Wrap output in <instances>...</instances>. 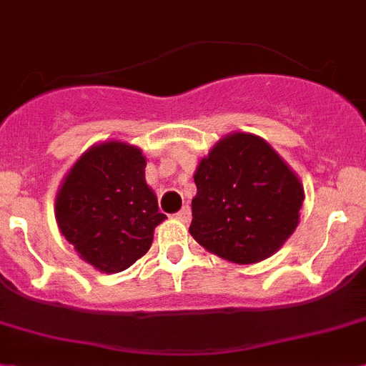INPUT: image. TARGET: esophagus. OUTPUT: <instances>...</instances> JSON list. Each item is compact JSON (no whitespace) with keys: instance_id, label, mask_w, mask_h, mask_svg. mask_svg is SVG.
Listing matches in <instances>:
<instances>
[{"instance_id":"34e87169","label":"esophagus","mask_w":366,"mask_h":366,"mask_svg":"<svg viewBox=\"0 0 366 366\" xmlns=\"http://www.w3.org/2000/svg\"><path fill=\"white\" fill-rule=\"evenodd\" d=\"M177 219L182 221V223H189V219H192V208L184 207L182 210L177 214Z\"/></svg>"}]
</instances>
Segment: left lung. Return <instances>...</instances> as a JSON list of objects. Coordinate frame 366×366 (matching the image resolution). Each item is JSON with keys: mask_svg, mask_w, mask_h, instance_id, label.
Returning a JSON list of instances; mask_svg holds the SVG:
<instances>
[{"mask_svg": "<svg viewBox=\"0 0 366 366\" xmlns=\"http://www.w3.org/2000/svg\"><path fill=\"white\" fill-rule=\"evenodd\" d=\"M189 234L234 264L277 253L300 223L305 192L290 165L262 137L232 132L199 162Z\"/></svg>", "mask_w": 366, "mask_h": 366, "instance_id": "1", "label": "left lung"}]
</instances>
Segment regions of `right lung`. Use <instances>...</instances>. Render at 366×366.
<instances>
[{"instance_id":"add662e5","label":"right lung","mask_w":366,"mask_h":366,"mask_svg":"<svg viewBox=\"0 0 366 366\" xmlns=\"http://www.w3.org/2000/svg\"><path fill=\"white\" fill-rule=\"evenodd\" d=\"M136 145L109 139L89 147L55 195V221L81 260L102 273L130 268L150 249L165 219L145 180Z\"/></svg>"}]
</instances>
